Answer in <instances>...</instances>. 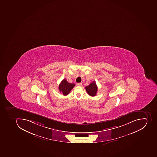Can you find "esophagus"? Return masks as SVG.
<instances>
[{"label":"esophagus","instance_id":"34e87169","mask_svg":"<svg viewBox=\"0 0 157 157\" xmlns=\"http://www.w3.org/2000/svg\"><path fill=\"white\" fill-rule=\"evenodd\" d=\"M77 86H82V83H77Z\"/></svg>","mask_w":157,"mask_h":157}]
</instances>
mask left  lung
<instances>
[{"instance_id":"left-lung-1","label":"left lung","mask_w":157,"mask_h":157,"mask_svg":"<svg viewBox=\"0 0 157 157\" xmlns=\"http://www.w3.org/2000/svg\"><path fill=\"white\" fill-rule=\"evenodd\" d=\"M86 90L89 95L91 96H95L97 93L98 87L95 82H93L89 84V86L86 87Z\"/></svg>"}]
</instances>
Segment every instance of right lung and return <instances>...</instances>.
I'll return each instance as SVG.
<instances>
[{"label":"right lung","mask_w":157,"mask_h":157,"mask_svg":"<svg viewBox=\"0 0 157 157\" xmlns=\"http://www.w3.org/2000/svg\"><path fill=\"white\" fill-rule=\"evenodd\" d=\"M75 86L74 83H69L66 79H64L59 84V91L63 95H67Z\"/></svg>","instance_id":"right-lung-1"}]
</instances>
